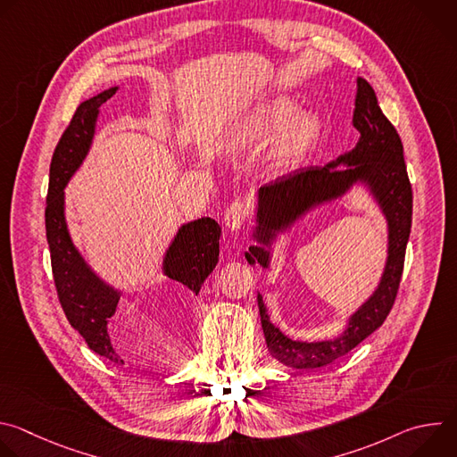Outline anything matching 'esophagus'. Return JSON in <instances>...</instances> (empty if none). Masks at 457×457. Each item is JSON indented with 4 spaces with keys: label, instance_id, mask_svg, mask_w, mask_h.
I'll list each match as a JSON object with an SVG mask.
<instances>
[{
    "label": "esophagus",
    "instance_id": "1",
    "mask_svg": "<svg viewBox=\"0 0 457 457\" xmlns=\"http://www.w3.org/2000/svg\"><path fill=\"white\" fill-rule=\"evenodd\" d=\"M251 204L249 201L242 199V201H233L226 212H224V222L229 229H238L249 217H251Z\"/></svg>",
    "mask_w": 457,
    "mask_h": 457
}]
</instances>
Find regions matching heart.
<instances>
[{
	"instance_id": "obj_1",
	"label": "heart",
	"mask_w": 457,
	"mask_h": 457,
	"mask_svg": "<svg viewBox=\"0 0 457 457\" xmlns=\"http://www.w3.org/2000/svg\"><path fill=\"white\" fill-rule=\"evenodd\" d=\"M295 113H296L295 103L287 99L277 101L260 113L256 120V132L262 136H273L287 124V120ZM320 132H321V124L314 115H303L300 120H296L282 141V146L278 152L280 162L282 164L296 162L316 143V139L320 137Z\"/></svg>"
}]
</instances>
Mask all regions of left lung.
Wrapping results in <instances>:
<instances>
[{
    "mask_svg": "<svg viewBox=\"0 0 457 457\" xmlns=\"http://www.w3.org/2000/svg\"><path fill=\"white\" fill-rule=\"evenodd\" d=\"M353 122L360 132V141L351 152L325 166L298 168L260 187L258 231L264 242L271 231L289 224L312 203L338 197L360 177L370 184L388 220V260L381 284L351 318L347 331L340 338L318 344L289 340L270 321L262 296L258 295L268 349L289 367L318 369L351 353L385 321L400 289L412 226V186L407 175L402 139L393 122L383 115L376 94L365 79H358ZM245 258L249 264L256 260L260 266H268V251L262 247H249Z\"/></svg>",
    "mask_w": 457,
    "mask_h": 457,
    "instance_id": "obj_1",
    "label": "left lung"
}]
</instances>
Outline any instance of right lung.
<instances>
[{"mask_svg":"<svg viewBox=\"0 0 457 457\" xmlns=\"http://www.w3.org/2000/svg\"><path fill=\"white\" fill-rule=\"evenodd\" d=\"M115 90L110 88L81 103L62 132L50 162L45 228L54 286L64 316L94 353L120 365L124 361L115 353L108 337V321L115 314L119 295L87 268L71 242L62 215V187L88 152L97 110ZM219 240L220 226L213 219H201L182 226L164 260L166 275L182 284L189 293L197 295L219 262Z\"/></svg>","mask_w":457,"mask_h":457,"instance_id":"right-lung-1","label":"right lung"}]
</instances>
